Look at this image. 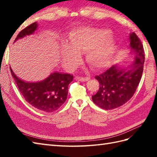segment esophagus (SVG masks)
Returning a JSON list of instances; mask_svg holds the SVG:
<instances>
[{
	"mask_svg": "<svg viewBox=\"0 0 157 157\" xmlns=\"http://www.w3.org/2000/svg\"><path fill=\"white\" fill-rule=\"evenodd\" d=\"M75 79L76 81H80V82H86V81H88L90 79V78L87 77V78H79V77H75Z\"/></svg>",
	"mask_w": 157,
	"mask_h": 157,
	"instance_id": "esophagus-1",
	"label": "esophagus"
}]
</instances>
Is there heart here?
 <instances>
[{
  "label": "heart",
  "instance_id": "b5f03b06",
  "mask_svg": "<svg viewBox=\"0 0 157 157\" xmlns=\"http://www.w3.org/2000/svg\"><path fill=\"white\" fill-rule=\"evenodd\" d=\"M107 29L79 28L69 36V43L61 49L63 65L73 69L80 61V54L86 52L88 64L95 69L107 67L116 55L117 45Z\"/></svg>",
  "mask_w": 157,
  "mask_h": 157
}]
</instances>
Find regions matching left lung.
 Instances as JSON below:
<instances>
[{
  "label": "left lung",
  "mask_w": 157,
  "mask_h": 157,
  "mask_svg": "<svg viewBox=\"0 0 157 157\" xmlns=\"http://www.w3.org/2000/svg\"><path fill=\"white\" fill-rule=\"evenodd\" d=\"M130 54L134 61L128 66L113 65L95 77L100 88L92 96L96 105L105 110L119 107L131 98L140 81L144 63V52L140 39L134 32L129 36Z\"/></svg>",
  "instance_id": "obj_1"
}]
</instances>
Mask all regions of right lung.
Segmentation results:
<instances>
[{
    "label": "right lung",
    "mask_w": 157,
    "mask_h": 157,
    "mask_svg": "<svg viewBox=\"0 0 157 157\" xmlns=\"http://www.w3.org/2000/svg\"><path fill=\"white\" fill-rule=\"evenodd\" d=\"M38 23H33L19 33L14 43L26 36L34 34ZM11 75L19 90L29 105L40 111L51 113L59 109L65 102L68 94V86L73 76L68 73H51L47 78L37 82H25L13 73Z\"/></svg>",
    "instance_id": "1"
}]
</instances>
